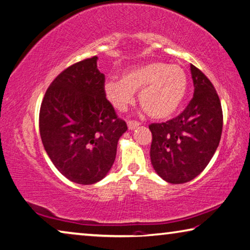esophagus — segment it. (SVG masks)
<instances>
[{"mask_svg":"<svg viewBox=\"0 0 250 250\" xmlns=\"http://www.w3.org/2000/svg\"><path fill=\"white\" fill-rule=\"evenodd\" d=\"M127 126H128V129H135L136 127H139L140 126V123L135 121H128Z\"/></svg>","mask_w":250,"mask_h":250,"instance_id":"obj_1","label":"esophagus"}]
</instances>
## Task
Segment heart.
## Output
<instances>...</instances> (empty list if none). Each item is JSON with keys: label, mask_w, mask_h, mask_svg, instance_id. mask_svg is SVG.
Here are the masks:
<instances>
[{"label": "heart", "mask_w": 250, "mask_h": 250, "mask_svg": "<svg viewBox=\"0 0 250 250\" xmlns=\"http://www.w3.org/2000/svg\"><path fill=\"white\" fill-rule=\"evenodd\" d=\"M141 107L157 119L171 116L185 99L188 77L179 65L153 62L131 68L122 80H108L104 93L111 106L119 111L134 103V92H139Z\"/></svg>", "instance_id": "b5f03b06"}]
</instances>
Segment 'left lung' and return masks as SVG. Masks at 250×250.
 <instances>
[{
	"mask_svg": "<svg viewBox=\"0 0 250 250\" xmlns=\"http://www.w3.org/2000/svg\"><path fill=\"white\" fill-rule=\"evenodd\" d=\"M194 97L179 116L149 126L151 164L170 184L190 182L203 171L218 149L223 115L214 86L202 71L190 65Z\"/></svg>",
	"mask_w": 250,
	"mask_h": 250,
	"instance_id": "8db88e82",
	"label": "left lung"
}]
</instances>
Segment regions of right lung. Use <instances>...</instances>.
Returning a JSON list of instances; mask_svg holds the SVG:
<instances>
[{
	"instance_id": "add662e5",
	"label": "right lung",
	"mask_w": 250,
	"mask_h": 250,
	"mask_svg": "<svg viewBox=\"0 0 250 250\" xmlns=\"http://www.w3.org/2000/svg\"><path fill=\"white\" fill-rule=\"evenodd\" d=\"M98 57L64 70L45 93L39 113L42 146L68 180L92 185L113 167L117 143L127 125L117 118L104 93Z\"/></svg>"
}]
</instances>
